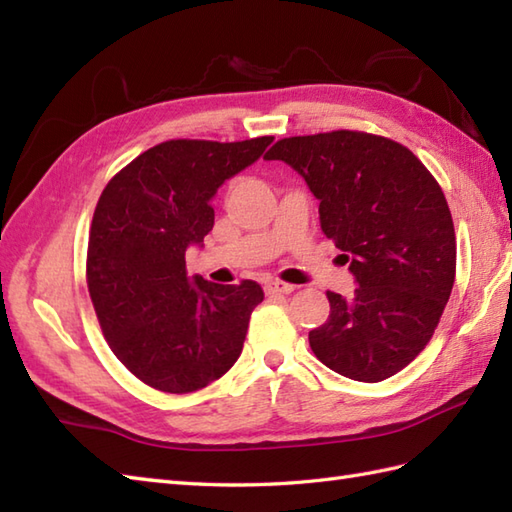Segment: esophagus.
Returning <instances> with one entry per match:
<instances>
[{
  "label": "esophagus",
  "instance_id": "esophagus-1",
  "mask_svg": "<svg viewBox=\"0 0 512 512\" xmlns=\"http://www.w3.org/2000/svg\"><path fill=\"white\" fill-rule=\"evenodd\" d=\"M266 292L268 295H290V292H295V286L286 284V281H268Z\"/></svg>",
  "mask_w": 512,
  "mask_h": 512
}]
</instances>
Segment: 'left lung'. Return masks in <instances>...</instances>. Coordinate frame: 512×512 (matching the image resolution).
<instances>
[{
  "mask_svg": "<svg viewBox=\"0 0 512 512\" xmlns=\"http://www.w3.org/2000/svg\"><path fill=\"white\" fill-rule=\"evenodd\" d=\"M284 160L319 200L321 228L358 288L328 290L330 317L308 339L345 378L398 374L436 332L455 281V228L429 169L396 140L336 129L281 138L264 156Z\"/></svg>",
  "mask_w": 512,
  "mask_h": 512,
  "instance_id": "1",
  "label": "left lung"
}]
</instances>
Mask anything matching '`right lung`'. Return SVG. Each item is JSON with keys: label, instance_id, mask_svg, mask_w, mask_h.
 I'll return each mask as SVG.
<instances>
[{"label": "right lung", "instance_id": "1", "mask_svg": "<svg viewBox=\"0 0 512 512\" xmlns=\"http://www.w3.org/2000/svg\"><path fill=\"white\" fill-rule=\"evenodd\" d=\"M273 136L242 143L167 140L107 182L92 217L88 290L107 345L145 385L189 394L242 354L257 281L187 277L184 253L213 228L211 198L264 154Z\"/></svg>", "mask_w": 512, "mask_h": 512}]
</instances>
